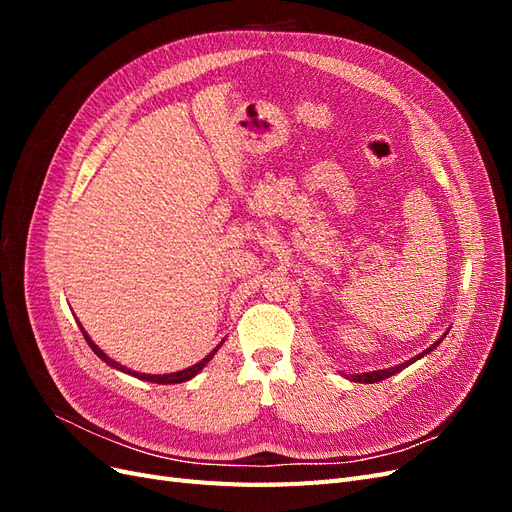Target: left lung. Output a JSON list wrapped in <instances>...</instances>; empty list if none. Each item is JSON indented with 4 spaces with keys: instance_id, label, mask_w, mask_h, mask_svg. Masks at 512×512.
Here are the masks:
<instances>
[{
    "instance_id": "1",
    "label": "left lung",
    "mask_w": 512,
    "mask_h": 512,
    "mask_svg": "<svg viewBox=\"0 0 512 512\" xmlns=\"http://www.w3.org/2000/svg\"><path fill=\"white\" fill-rule=\"evenodd\" d=\"M440 342H442V339H438V342L433 344L431 348L423 350L421 354L414 356V359H410V361H406V363L395 365V367H389V369H380V371H367V374H352V376H350V380H352V382H363V384H374V382H380V380L391 378V376H395V374H397V371L406 369L408 365H412V363H414V361H418V359H423V356H425V354H429V352H431L433 348H436Z\"/></svg>"
}]
</instances>
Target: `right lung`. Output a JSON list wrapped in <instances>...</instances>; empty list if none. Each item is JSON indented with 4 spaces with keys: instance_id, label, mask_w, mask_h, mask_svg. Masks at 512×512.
Masks as SVG:
<instances>
[{
    "instance_id": "obj_1",
    "label": "right lung",
    "mask_w": 512,
    "mask_h": 512,
    "mask_svg": "<svg viewBox=\"0 0 512 512\" xmlns=\"http://www.w3.org/2000/svg\"><path fill=\"white\" fill-rule=\"evenodd\" d=\"M81 327V324H79ZM81 331H83V335H85V339H87V344H89V348L94 350L100 359L106 363V365H111V367H115V369H119V371H126V374H130V376H134V378H138V380H147V382H156V384H179V382H185V380H190V378H194L200 369H203L211 359H213V354L218 352V348L222 346H218L215 348L213 352H209L203 361H198L196 365H192V367H188V369H181V371H175V374H162V376H151V374H136V371H132V369H128V367H123V365H119V363H115L113 359H108V356L94 344L89 339V335L85 333V329L81 327Z\"/></svg>"
}]
</instances>
